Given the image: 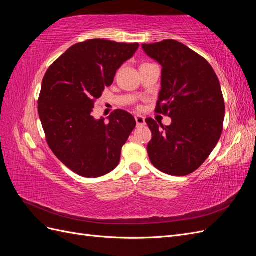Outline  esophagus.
Returning a JSON list of instances; mask_svg holds the SVG:
<instances>
[{
	"mask_svg": "<svg viewBox=\"0 0 256 256\" xmlns=\"http://www.w3.org/2000/svg\"><path fill=\"white\" fill-rule=\"evenodd\" d=\"M136 122L138 127L144 126L145 125V118H143V116H141V115L136 116Z\"/></svg>",
	"mask_w": 256,
	"mask_h": 256,
	"instance_id": "1",
	"label": "esophagus"
}]
</instances>
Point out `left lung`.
<instances>
[{
	"label": "left lung",
	"mask_w": 256,
	"mask_h": 256,
	"mask_svg": "<svg viewBox=\"0 0 256 256\" xmlns=\"http://www.w3.org/2000/svg\"><path fill=\"white\" fill-rule=\"evenodd\" d=\"M145 53L162 66L157 113L172 118L170 126L145 122L152 131L150 162L173 176L191 174L214 150L223 130L226 106L220 82L208 62L173 40L143 44Z\"/></svg>",
	"instance_id": "obj_1"
}]
</instances>
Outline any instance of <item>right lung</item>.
<instances>
[{
  "label": "right lung",
  "instance_id": "right-lung-1",
  "mask_svg": "<svg viewBox=\"0 0 256 256\" xmlns=\"http://www.w3.org/2000/svg\"><path fill=\"white\" fill-rule=\"evenodd\" d=\"M138 44L90 40L74 44L46 72L38 114L47 143L58 159L83 177L104 176L118 166L122 145L136 127L130 113L115 110L95 120L92 108L116 70Z\"/></svg>",
  "mask_w": 256,
  "mask_h": 256
}]
</instances>
